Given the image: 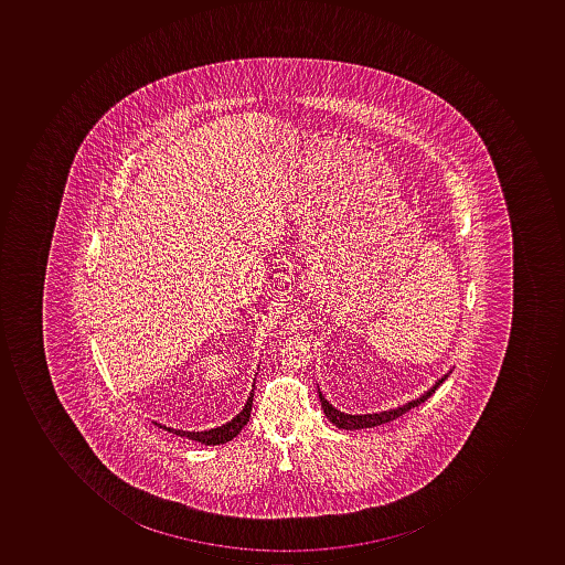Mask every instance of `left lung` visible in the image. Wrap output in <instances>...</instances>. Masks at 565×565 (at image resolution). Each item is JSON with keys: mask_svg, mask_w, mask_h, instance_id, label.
Returning <instances> with one entry per match:
<instances>
[{"mask_svg": "<svg viewBox=\"0 0 565 565\" xmlns=\"http://www.w3.org/2000/svg\"><path fill=\"white\" fill-rule=\"evenodd\" d=\"M451 369L448 370V373L438 379L425 394H420L419 397L413 398L409 403L403 404V406L395 407V409L382 411V413H373V414H347L341 413V411L335 409L332 404H329L328 398L322 395L321 388L318 385V394L319 398H321L322 411H324L326 417L331 420L332 425L335 428L340 429H365V428H375V426L385 425V423H391V420L397 419V417L406 414L407 411L413 409V407L419 406L420 403H425L426 398L443 384V382L447 381L448 375H450Z\"/></svg>", "mask_w": 565, "mask_h": 565, "instance_id": "8db88e82", "label": "left lung"}]
</instances>
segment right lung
Wrapping results in <instances>:
<instances>
[{"label": "right lung", "mask_w": 565, "mask_h": 565, "mask_svg": "<svg viewBox=\"0 0 565 565\" xmlns=\"http://www.w3.org/2000/svg\"><path fill=\"white\" fill-rule=\"evenodd\" d=\"M253 395H255V382H253L252 392L247 397L246 404L239 414L227 420L225 425L217 426V428L207 429V431H183V429L168 428V426L159 425L156 420H152L159 428L167 429V431L173 433V435L181 436V438L193 439V441L202 443L207 447H215V445H224V443L231 441L234 436L239 435L241 429L247 425L249 416H252Z\"/></svg>", "instance_id": "right-lung-1"}]
</instances>
